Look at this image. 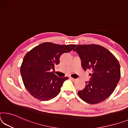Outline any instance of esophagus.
<instances>
[{
    "label": "esophagus",
    "mask_w": 128,
    "mask_h": 128,
    "mask_svg": "<svg viewBox=\"0 0 128 128\" xmlns=\"http://www.w3.org/2000/svg\"><path fill=\"white\" fill-rule=\"evenodd\" d=\"M70 80H72V81H74V82H75V81H76V79H75V78H70Z\"/></svg>",
    "instance_id": "34e87169"
}]
</instances>
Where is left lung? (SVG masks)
<instances>
[{"label":"left lung","mask_w":128,"mask_h":128,"mask_svg":"<svg viewBox=\"0 0 128 128\" xmlns=\"http://www.w3.org/2000/svg\"><path fill=\"white\" fill-rule=\"evenodd\" d=\"M80 56L85 70H91L90 81L78 94L86 103H100L112 94L121 76L120 66L116 57L104 46L97 44L78 45L74 50Z\"/></svg>","instance_id":"left-lung-1"}]
</instances>
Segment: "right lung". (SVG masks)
<instances>
[{"mask_svg":"<svg viewBox=\"0 0 128 128\" xmlns=\"http://www.w3.org/2000/svg\"><path fill=\"white\" fill-rule=\"evenodd\" d=\"M76 46L46 42L34 47L26 54L20 73L24 86L32 96L41 101H48L58 96L68 78L58 77L50 70L60 63V57L62 54L70 52Z\"/></svg>","mask_w":128,"mask_h":128,"instance_id":"1","label":"right lung"}]
</instances>
